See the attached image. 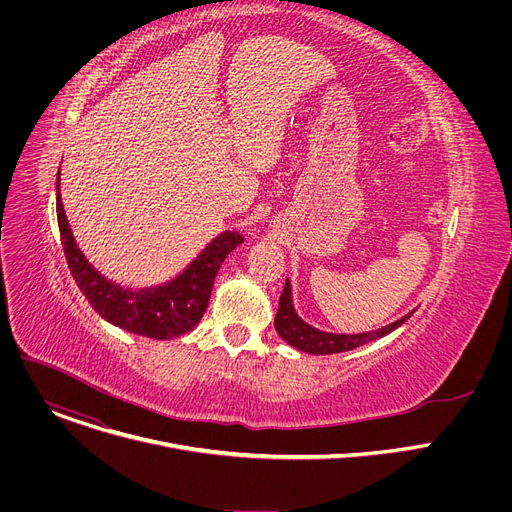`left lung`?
<instances>
[{
	"label": "left lung",
	"mask_w": 512,
	"mask_h": 512,
	"mask_svg": "<svg viewBox=\"0 0 512 512\" xmlns=\"http://www.w3.org/2000/svg\"><path fill=\"white\" fill-rule=\"evenodd\" d=\"M415 310L405 314L403 318L371 332H358V334H336V332H326L320 328H314L306 320L300 318L294 306V294H291V281L285 279L283 294L279 298V310L275 316V330L285 340L291 348H296L306 354H336V352H348L354 350L362 344H369L373 340H379L399 326H403Z\"/></svg>",
	"instance_id": "1"
}]
</instances>
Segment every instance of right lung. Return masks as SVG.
<instances>
[{
  "mask_svg": "<svg viewBox=\"0 0 512 512\" xmlns=\"http://www.w3.org/2000/svg\"><path fill=\"white\" fill-rule=\"evenodd\" d=\"M56 216L70 273L93 310L125 332L156 340L178 338L202 320L218 269L243 243L237 229L223 231L172 279L150 287H125L107 279L79 249L60 198V172L56 176Z\"/></svg>",
  "mask_w": 512,
  "mask_h": 512,
  "instance_id": "right-lung-1",
  "label": "right lung"
}]
</instances>
